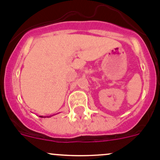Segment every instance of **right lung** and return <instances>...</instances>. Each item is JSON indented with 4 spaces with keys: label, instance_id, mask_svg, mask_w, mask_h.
Segmentation results:
<instances>
[{
    "label": "right lung",
    "instance_id": "1",
    "mask_svg": "<svg viewBox=\"0 0 160 160\" xmlns=\"http://www.w3.org/2000/svg\"><path fill=\"white\" fill-rule=\"evenodd\" d=\"M40 117H41V118H46V116H40ZM49 117H51V116H47V118H49Z\"/></svg>",
    "mask_w": 160,
    "mask_h": 160
}]
</instances>
